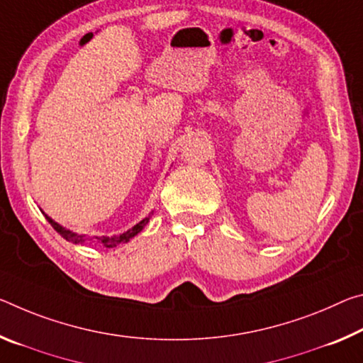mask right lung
<instances>
[{
    "instance_id": "1",
    "label": "right lung",
    "mask_w": 363,
    "mask_h": 363,
    "mask_svg": "<svg viewBox=\"0 0 363 363\" xmlns=\"http://www.w3.org/2000/svg\"><path fill=\"white\" fill-rule=\"evenodd\" d=\"M43 215H45V213H43ZM45 218H47L48 223L51 224V226H53V229H56V233H60L61 238H65L66 240H69V242H72V244H85V240H94V242H100V244H103L105 247H108V249H111V247H118L119 244H125V242H129L132 238H135V235L139 234L142 229L147 226V223L150 221L152 213L147 218H143L140 223H137L135 226H132L130 229H128V231H124V233H121V234H114V235H101V238H87V235H85V234L72 233L71 229L62 228L60 223H56L53 218H50L48 215H45Z\"/></svg>"
}]
</instances>
